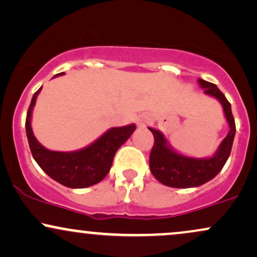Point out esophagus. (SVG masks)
<instances>
[{
	"mask_svg": "<svg viewBox=\"0 0 257 257\" xmlns=\"http://www.w3.org/2000/svg\"><path fill=\"white\" fill-rule=\"evenodd\" d=\"M146 123H147V119L144 118V117H141V118L138 119V124H139V126H140V128H144Z\"/></svg>",
	"mask_w": 257,
	"mask_h": 257,
	"instance_id": "obj_1",
	"label": "esophagus"
}]
</instances>
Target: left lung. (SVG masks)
<instances>
[{
	"label": "left lung",
	"instance_id": "obj_1",
	"mask_svg": "<svg viewBox=\"0 0 257 257\" xmlns=\"http://www.w3.org/2000/svg\"><path fill=\"white\" fill-rule=\"evenodd\" d=\"M197 82L201 88L205 89L203 93L215 98L221 104L228 133L212 157L194 158L177 152L162 132L150 126L148 129L154 137V146L150 156L151 172L160 183L171 188H195L207 183L221 171L232 150L236 124L231 104L214 83L202 79L197 80Z\"/></svg>",
	"mask_w": 257,
	"mask_h": 257
}]
</instances>
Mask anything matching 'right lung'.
<instances>
[{
	"mask_svg": "<svg viewBox=\"0 0 257 257\" xmlns=\"http://www.w3.org/2000/svg\"><path fill=\"white\" fill-rule=\"evenodd\" d=\"M64 73L57 74L54 78ZM40 91L42 87L33 94L26 116L27 140L37 164L54 181L73 189L87 188L103 181L109 174L117 150L131 138L137 125L132 123L124 126L110 128L97 140L81 150L72 152L50 151L37 140L31 125L32 111Z\"/></svg>",
	"mask_w": 257,
	"mask_h": 257,
	"instance_id": "obj_1",
	"label": "right lung"
}]
</instances>
